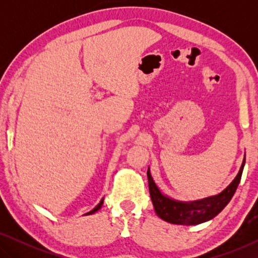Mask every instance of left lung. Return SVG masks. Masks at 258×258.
<instances>
[{"mask_svg":"<svg viewBox=\"0 0 258 258\" xmlns=\"http://www.w3.org/2000/svg\"><path fill=\"white\" fill-rule=\"evenodd\" d=\"M245 157L237 176L231 182V184L223 190L220 195L191 203L177 202V201L170 200L162 195L156 184H155L153 177H151L149 169H148L147 175L148 182H149L150 197L157 216L162 220L169 222V223L182 225L200 224L214 218L224 209L225 206L230 202L232 196H234L236 189L239 184V181H241Z\"/></svg>","mask_w":258,"mask_h":258,"instance_id":"8db88e82","label":"left lung"}]
</instances>
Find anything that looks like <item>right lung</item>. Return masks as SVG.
I'll return each mask as SVG.
<instances>
[{
  "label": "right lung",
  "mask_w": 258,
  "mask_h": 258,
  "mask_svg": "<svg viewBox=\"0 0 258 258\" xmlns=\"http://www.w3.org/2000/svg\"><path fill=\"white\" fill-rule=\"evenodd\" d=\"M102 204H103V200H102V201H101V202H100V203H98V204H97V206H96V207H95L93 210H91V211H89V213H87V215H90V214H94V213H96V211H97L98 209H101Z\"/></svg>",
  "instance_id": "right-lung-1"
}]
</instances>
